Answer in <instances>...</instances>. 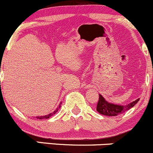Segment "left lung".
Segmentation results:
<instances>
[{
    "mask_svg": "<svg viewBox=\"0 0 153 153\" xmlns=\"http://www.w3.org/2000/svg\"><path fill=\"white\" fill-rule=\"evenodd\" d=\"M140 99H137L136 101L130 103L128 105H118V104H113L111 103H109L106 101L101 94H99V99L97 104V111L101 114L104 116H118L119 114L125 113L130 110L131 107H133L139 101Z\"/></svg>",
    "mask_w": 153,
    "mask_h": 153,
    "instance_id": "8db88e82",
    "label": "left lung"
}]
</instances>
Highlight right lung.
Instances as JSON below:
<instances>
[{
  "label": "right lung",
  "mask_w": 153,
  "mask_h": 153,
  "mask_svg": "<svg viewBox=\"0 0 153 153\" xmlns=\"http://www.w3.org/2000/svg\"><path fill=\"white\" fill-rule=\"evenodd\" d=\"M61 104H62V103H61ZM60 107H61V104H59V107H58V108L56 109V110H55V111H54L53 113H49V114H48V115H46V116H37V119H49V118H50L51 116H53L54 114H56V113H57V112H58V110H59V109H60Z\"/></svg>",
  "instance_id": "1"
}]
</instances>
